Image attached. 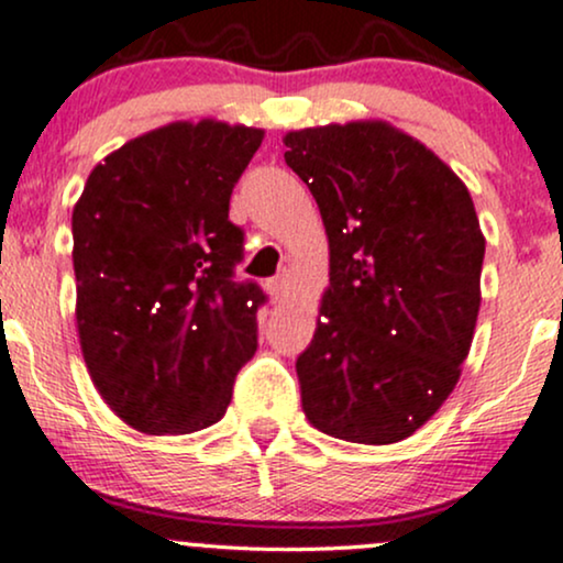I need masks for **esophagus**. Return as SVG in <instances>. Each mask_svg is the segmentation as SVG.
Wrapping results in <instances>:
<instances>
[{
    "mask_svg": "<svg viewBox=\"0 0 563 563\" xmlns=\"http://www.w3.org/2000/svg\"><path fill=\"white\" fill-rule=\"evenodd\" d=\"M267 290H269V296H273V301H286L288 294H290L288 275H280V277H275V280H269Z\"/></svg>",
    "mask_w": 563,
    "mask_h": 563,
    "instance_id": "obj_1",
    "label": "esophagus"
}]
</instances>
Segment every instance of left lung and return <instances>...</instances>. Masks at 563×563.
<instances>
[{"label":"left lung","instance_id":"1","mask_svg":"<svg viewBox=\"0 0 563 563\" xmlns=\"http://www.w3.org/2000/svg\"><path fill=\"white\" fill-rule=\"evenodd\" d=\"M283 142L331 249L318 331L296 360L303 416L344 442H399L450 397L474 341L484 262L474 200L386 121L309 126Z\"/></svg>","mask_w":563,"mask_h":563}]
</instances>
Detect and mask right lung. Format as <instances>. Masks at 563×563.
Returning a JSON list of instances; mask_svg holds the SVG:
<instances>
[{
    "label": "right lung",
    "mask_w": 563,
    "mask_h": 563,
    "mask_svg": "<svg viewBox=\"0 0 563 563\" xmlns=\"http://www.w3.org/2000/svg\"><path fill=\"white\" fill-rule=\"evenodd\" d=\"M262 129L174 121L97 164L74 206L76 328L97 391L142 434L217 423L256 352L230 196Z\"/></svg>",
    "instance_id": "obj_1"
}]
</instances>
